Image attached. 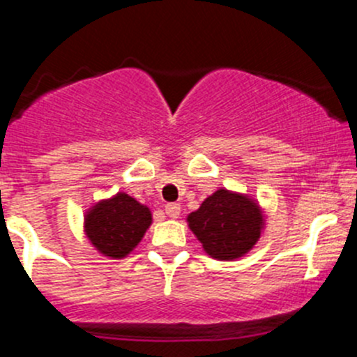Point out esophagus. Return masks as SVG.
Wrapping results in <instances>:
<instances>
[{"mask_svg":"<svg viewBox=\"0 0 357 357\" xmlns=\"http://www.w3.org/2000/svg\"><path fill=\"white\" fill-rule=\"evenodd\" d=\"M165 213H167L170 218H177L180 215V204L178 203H168L167 206H165Z\"/></svg>","mask_w":357,"mask_h":357,"instance_id":"obj_1","label":"esophagus"}]
</instances>
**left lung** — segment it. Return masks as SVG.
<instances>
[{
  "mask_svg": "<svg viewBox=\"0 0 357 357\" xmlns=\"http://www.w3.org/2000/svg\"><path fill=\"white\" fill-rule=\"evenodd\" d=\"M187 222L204 252L217 260H234L248 253L264 225L255 201L225 189L206 197Z\"/></svg>",
  "mask_w": 357,
  "mask_h": 357,
  "instance_id": "obj_1",
  "label": "left lung"
}]
</instances>
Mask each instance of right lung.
<instances>
[{
    "mask_svg": "<svg viewBox=\"0 0 357 357\" xmlns=\"http://www.w3.org/2000/svg\"><path fill=\"white\" fill-rule=\"evenodd\" d=\"M153 222L149 208L125 192L95 204L84 217L91 245L112 259H123L140 243Z\"/></svg>",
    "mask_w": 357,
    "mask_h": 357,
    "instance_id": "add662e5",
    "label": "right lung"
}]
</instances>
